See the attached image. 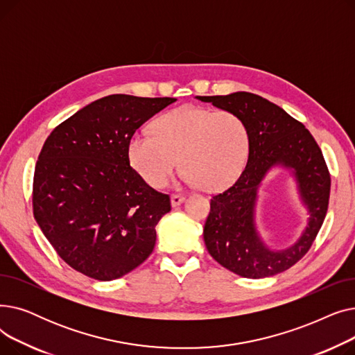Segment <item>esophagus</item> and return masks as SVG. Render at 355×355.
<instances>
[{"mask_svg":"<svg viewBox=\"0 0 355 355\" xmlns=\"http://www.w3.org/2000/svg\"><path fill=\"white\" fill-rule=\"evenodd\" d=\"M184 200H185L184 196H181V194H173V196H171V206H173V207H178V206H181V204L184 202Z\"/></svg>","mask_w":355,"mask_h":355,"instance_id":"obj_1","label":"esophagus"}]
</instances>
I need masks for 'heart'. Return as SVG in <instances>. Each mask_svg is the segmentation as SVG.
Listing matches in <instances>:
<instances>
[{
  "label": "heart",
  "instance_id": "1",
  "mask_svg": "<svg viewBox=\"0 0 355 355\" xmlns=\"http://www.w3.org/2000/svg\"><path fill=\"white\" fill-rule=\"evenodd\" d=\"M130 166L154 189L170 181L178 166L182 181L216 191L232 184L249 155V130L239 115L185 105L154 123V132L138 130L128 141Z\"/></svg>",
  "mask_w": 355,
  "mask_h": 355
}]
</instances>
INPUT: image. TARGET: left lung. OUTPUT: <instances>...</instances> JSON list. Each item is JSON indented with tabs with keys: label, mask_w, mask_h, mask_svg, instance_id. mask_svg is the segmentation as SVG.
<instances>
[{
	"label": "left lung",
	"mask_w": 355,
	"mask_h": 355,
	"mask_svg": "<svg viewBox=\"0 0 355 355\" xmlns=\"http://www.w3.org/2000/svg\"><path fill=\"white\" fill-rule=\"evenodd\" d=\"M196 98L233 112L245 121L249 130L245 170L210 202L202 232L209 253L223 268L249 279L269 277L289 269L312 246L328 210L331 177L318 144L300 121L254 93ZM276 166L293 173L310 214L303 234L286 250H270L255 226L258 187Z\"/></svg>",
	"instance_id": "1"
}]
</instances>
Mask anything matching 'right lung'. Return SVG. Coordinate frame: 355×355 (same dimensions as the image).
Masks as SVG:
<instances>
[{
    "label": "right lung",
    "instance_id": "right-lung-1",
    "mask_svg": "<svg viewBox=\"0 0 355 355\" xmlns=\"http://www.w3.org/2000/svg\"><path fill=\"white\" fill-rule=\"evenodd\" d=\"M175 101L109 95L46 139L34 171V218L74 270L114 281L153 253L171 202L130 166L126 148L142 123Z\"/></svg>",
    "mask_w": 355,
    "mask_h": 355
}]
</instances>
